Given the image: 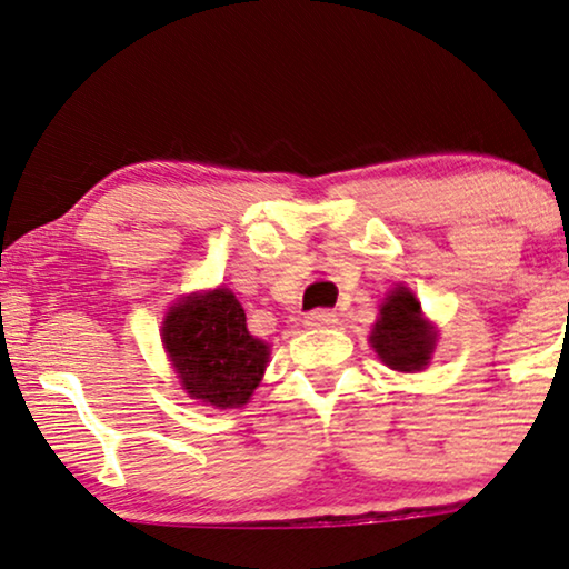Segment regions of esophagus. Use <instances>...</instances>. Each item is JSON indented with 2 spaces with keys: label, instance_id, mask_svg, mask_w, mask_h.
Returning <instances> with one entry per match:
<instances>
[{
  "label": "esophagus",
  "instance_id": "esophagus-1",
  "mask_svg": "<svg viewBox=\"0 0 569 569\" xmlns=\"http://www.w3.org/2000/svg\"><path fill=\"white\" fill-rule=\"evenodd\" d=\"M305 325L307 328H330V325H336V315L330 309H315V312L305 315Z\"/></svg>",
  "mask_w": 569,
  "mask_h": 569
}]
</instances>
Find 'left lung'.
<instances>
[{
	"label": "left lung",
	"mask_w": 569,
	"mask_h": 569,
	"mask_svg": "<svg viewBox=\"0 0 569 569\" xmlns=\"http://www.w3.org/2000/svg\"><path fill=\"white\" fill-rule=\"evenodd\" d=\"M375 351L396 372H421L435 351V330L421 317V305L408 289H396L380 307V320L375 322Z\"/></svg>",
	"instance_id": "1"
}]
</instances>
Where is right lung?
<instances>
[{
	"mask_svg": "<svg viewBox=\"0 0 569 569\" xmlns=\"http://www.w3.org/2000/svg\"><path fill=\"white\" fill-rule=\"evenodd\" d=\"M163 346L189 398L216 408L244 406L270 356L268 343L249 336L244 309L229 289L197 293L171 307Z\"/></svg>",
	"mask_w": 569,
	"mask_h": 569,
	"instance_id": "1",
	"label": "right lung"
}]
</instances>
